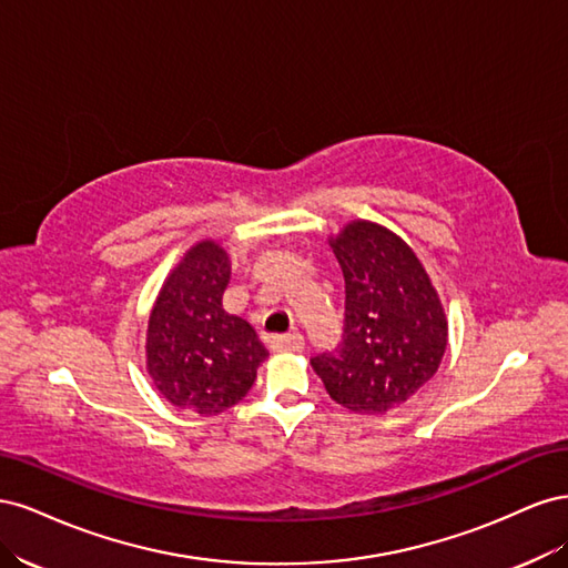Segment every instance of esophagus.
<instances>
[{"label":"esophagus","mask_w":568,"mask_h":568,"mask_svg":"<svg viewBox=\"0 0 568 568\" xmlns=\"http://www.w3.org/2000/svg\"><path fill=\"white\" fill-rule=\"evenodd\" d=\"M303 348H305V338L298 332L272 338V351L277 353H301Z\"/></svg>","instance_id":"esophagus-1"}]
</instances>
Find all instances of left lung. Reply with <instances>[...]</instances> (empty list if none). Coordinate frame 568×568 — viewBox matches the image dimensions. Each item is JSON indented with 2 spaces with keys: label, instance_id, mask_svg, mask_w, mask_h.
Here are the masks:
<instances>
[{
  "label": "left lung",
  "instance_id": "obj_1",
  "mask_svg": "<svg viewBox=\"0 0 568 568\" xmlns=\"http://www.w3.org/2000/svg\"><path fill=\"white\" fill-rule=\"evenodd\" d=\"M329 246L346 280V324L341 346L311 365L332 400L384 415L434 379L448 317L417 253L388 227L353 220Z\"/></svg>",
  "mask_w": 568,
  "mask_h": 568
}]
</instances>
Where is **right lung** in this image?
I'll list each match as a JSON object with an SVG mask.
<instances>
[{
	"mask_svg": "<svg viewBox=\"0 0 568 568\" xmlns=\"http://www.w3.org/2000/svg\"><path fill=\"white\" fill-rule=\"evenodd\" d=\"M232 277L213 239L189 248L168 274L146 326V369L168 403L201 417L244 398L267 357L253 326L222 307Z\"/></svg>",
	"mask_w": 568,
	"mask_h": 568,
	"instance_id": "obj_1",
	"label": "right lung"
}]
</instances>
